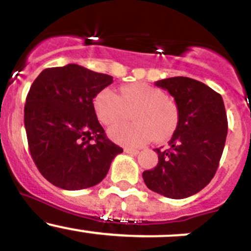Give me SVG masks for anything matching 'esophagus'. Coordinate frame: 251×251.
I'll list each match as a JSON object with an SVG mask.
<instances>
[{"instance_id":"34e87169","label":"esophagus","mask_w":251,"mask_h":251,"mask_svg":"<svg viewBox=\"0 0 251 251\" xmlns=\"http://www.w3.org/2000/svg\"><path fill=\"white\" fill-rule=\"evenodd\" d=\"M124 151L127 154H132V155H136V154L140 153V151H138V149H133V148H125L124 149Z\"/></svg>"}]
</instances>
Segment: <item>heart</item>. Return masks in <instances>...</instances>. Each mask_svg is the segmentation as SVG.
<instances>
[{
    "label": "heart",
    "mask_w": 251,
    "mask_h": 251,
    "mask_svg": "<svg viewBox=\"0 0 251 251\" xmlns=\"http://www.w3.org/2000/svg\"><path fill=\"white\" fill-rule=\"evenodd\" d=\"M93 109L98 120L107 126L125 120L132 111V124L116 125L109 130L113 141L128 147H138L154 138L164 142L178 127L177 103L163 90L144 82H132L119 88H103L93 98Z\"/></svg>",
    "instance_id": "obj_1"
}]
</instances>
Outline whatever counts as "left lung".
I'll use <instances>...</instances> for the list:
<instances>
[{"instance_id":"1","label":"left lung","mask_w":251,"mask_h":251,"mask_svg":"<svg viewBox=\"0 0 251 251\" xmlns=\"http://www.w3.org/2000/svg\"><path fill=\"white\" fill-rule=\"evenodd\" d=\"M179 109L178 127L168 148H156L158 165L144 171L151 191L173 199L198 193L219 168L226 143L227 114L221 95L201 81L176 76L156 81Z\"/></svg>"}]
</instances>
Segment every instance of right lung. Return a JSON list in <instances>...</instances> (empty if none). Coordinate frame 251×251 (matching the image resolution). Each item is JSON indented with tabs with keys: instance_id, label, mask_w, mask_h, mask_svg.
<instances>
[{
	"instance_id": "add662e5",
	"label": "right lung",
	"mask_w": 251,
	"mask_h": 251,
	"mask_svg": "<svg viewBox=\"0 0 251 251\" xmlns=\"http://www.w3.org/2000/svg\"><path fill=\"white\" fill-rule=\"evenodd\" d=\"M113 76L77 64L48 68L30 87L24 125L30 154L54 186L78 191L100 183L123 148L98 121L93 98Z\"/></svg>"
}]
</instances>
